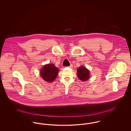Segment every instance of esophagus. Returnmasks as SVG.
<instances>
[{"instance_id":"1","label":"esophagus","mask_w":131,"mask_h":131,"mask_svg":"<svg viewBox=\"0 0 131 131\" xmlns=\"http://www.w3.org/2000/svg\"><path fill=\"white\" fill-rule=\"evenodd\" d=\"M68 67L70 68H72L73 67V65H72V64H71L69 66H68Z\"/></svg>"}]
</instances>
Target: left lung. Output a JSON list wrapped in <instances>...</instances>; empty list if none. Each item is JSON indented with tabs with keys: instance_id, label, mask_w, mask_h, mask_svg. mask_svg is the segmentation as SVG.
<instances>
[{
	"instance_id": "8db88e82",
	"label": "left lung",
	"mask_w": 131,
	"mask_h": 131,
	"mask_svg": "<svg viewBox=\"0 0 131 131\" xmlns=\"http://www.w3.org/2000/svg\"><path fill=\"white\" fill-rule=\"evenodd\" d=\"M77 75L80 80L85 81L88 80L90 77V72L86 68L81 66L78 69Z\"/></svg>"
}]
</instances>
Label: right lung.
Returning a JSON list of instances; mask_svg holds the SVG:
<instances>
[{
	"label": "right lung",
	"instance_id": "right-lung-1",
	"mask_svg": "<svg viewBox=\"0 0 131 131\" xmlns=\"http://www.w3.org/2000/svg\"><path fill=\"white\" fill-rule=\"evenodd\" d=\"M59 69L53 64H46L40 70V75L44 81L51 82L57 77Z\"/></svg>",
	"mask_w": 131,
	"mask_h": 131
}]
</instances>
